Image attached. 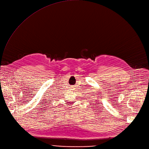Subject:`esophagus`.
<instances>
[{"mask_svg": "<svg viewBox=\"0 0 149 149\" xmlns=\"http://www.w3.org/2000/svg\"><path fill=\"white\" fill-rule=\"evenodd\" d=\"M71 87V89L72 91H74V89H75V86H71V87Z\"/></svg>", "mask_w": 149, "mask_h": 149, "instance_id": "obj_1", "label": "esophagus"}]
</instances>
